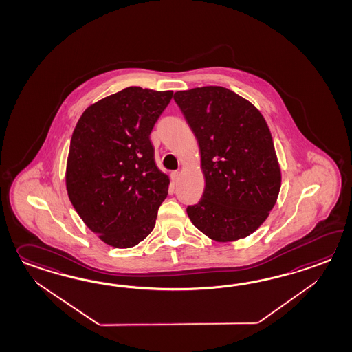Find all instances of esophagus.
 Masks as SVG:
<instances>
[{"instance_id":"obj_1","label":"esophagus","mask_w":352,"mask_h":352,"mask_svg":"<svg viewBox=\"0 0 352 352\" xmlns=\"http://www.w3.org/2000/svg\"><path fill=\"white\" fill-rule=\"evenodd\" d=\"M178 178H179V173L172 172V174H170V179H172V182L173 183H174V184L177 183V180H178Z\"/></svg>"}]
</instances>
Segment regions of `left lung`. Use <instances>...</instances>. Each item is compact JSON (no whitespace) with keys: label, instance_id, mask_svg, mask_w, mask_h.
<instances>
[{"label":"left lung","instance_id":"1","mask_svg":"<svg viewBox=\"0 0 352 352\" xmlns=\"http://www.w3.org/2000/svg\"><path fill=\"white\" fill-rule=\"evenodd\" d=\"M199 144L206 188L187 213L199 231L219 243L246 237L272 211L280 168L261 113L225 87L174 94Z\"/></svg>","mask_w":352,"mask_h":352}]
</instances>
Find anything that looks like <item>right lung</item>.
Masks as SVG:
<instances>
[{
	"mask_svg": "<svg viewBox=\"0 0 352 352\" xmlns=\"http://www.w3.org/2000/svg\"><path fill=\"white\" fill-rule=\"evenodd\" d=\"M172 91L127 87L89 106L72 135L67 190L103 243L133 248L155 226L169 178L154 159L150 133Z\"/></svg>",
	"mask_w": 352,
	"mask_h": 352,
	"instance_id": "obj_1",
	"label": "right lung"
}]
</instances>
